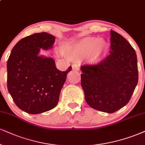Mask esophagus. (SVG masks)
<instances>
[{
    "label": "esophagus",
    "instance_id": "obj_1",
    "mask_svg": "<svg viewBox=\"0 0 145 145\" xmlns=\"http://www.w3.org/2000/svg\"><path fill=\"white\" fill-rule=\"evenodd\" d=\"M72 68L73 71H79V67H78L77 64H72Z\"/></svg>",
    "mask_w": 145,
    "mask_h": 145
}]
</instances>
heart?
Segmentation results:
<instances>
[{"label":"heart","mask_w":145,"mask_h":145,"mask_svg":"<svg viewBox=\"0 0 145 145\" xmlns=\"http://www.w3.org/2000/svg\"><path fill=\"white\" fill-rule=\"evenodd\" d=\"M108 44L98 37H85L74 45H64L62 52L72 58H79L89 55L91 62H97L108 50Z\"/></svg>","instance_id":"heart-1"}]
</instances>
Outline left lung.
<instances>
[{
  "label": "left lung",
  "instance_id": "obj_1",
  "mask_svg": "<svg viewBox=\"0 0 145 145\" xmlns=\"http://www.w3.org/2000/svg\"><path fill=\"white\" fill-rule=\"evenodd\" d=\"M109 54L99 62L81 67L85 99L92 108L114 113L129 102L138 80L135 50L117 32L110 31Z\"/></svg>",
  "mask_w": 145,
  "mask_h": 145
}]
</instances>
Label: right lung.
I'll return each instance as SVG.
<instances>
[{
	"instance_id": "add662e5",
	"label": "right lung",
	"mask_w": 145,
	"mask_h": 145,
	"mask_svg": "<svg viewBox=\"0 0 145 145\" xmlns=\"http://www.w3.org/2000/svg\"><path fill=\"white\" fill-rule=\"evenodd\" d=\"M54 42L55 37L46 32L33 33L19 41L8 59V91L18 108L27 113L37 114L54 108L72 69L60 71L52 58L38 56L40 48H51Z\"/></svg>"
}]
</instances>
